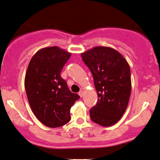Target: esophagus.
I'll return each instance as SVG.
<instances>
[{"label": "esophagus", "mask_w": 160, "mask_h": 160, "mask_svg": "<svg viewBox=\"0 0 160 160\" xmlns=\"http://www.w3.org/2000/svg\"><path fill=\"white\" fill-rule=\"evenodd\" d=\"M78 94H79V96H80V97H83V90H80V92H79Z\"/></svg>", "instance_id": "1"}]
</instances>
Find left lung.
Listing matches in <instances>:
<instances>
[{"instance_id":"1","label":"left lung","mask_w":160,"mask_h":160,"mask_svg":"<svg viewBox=\"0 0 160 160\" xmlns=\"http://www.w3.org/2000/svg\"><path fill=\"white\" fill-rule=\"evenodd\" d=\"M93 75L98 95L90 110L92 121L102 127L117 123L125 112L131 93L130 68L117 50L95 47L81 53Z\"/></svg>"}]
</instances>
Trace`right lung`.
Instances as JSON below:
<instances>
[{"label": "right lung", "mask_w": 160, "mask_h": 160, "mask_svg": "<svg viewBox=\"0 0 160 160\" xmlns=\"http://www.w3.org/2000/svg\"><path fill=\"white\" fill-rule=\"evenodd\" d=\"M71 53L58 47L38 50L31 58L24 87L33 114L43 125L56 128L70 120L72 106L80 98L71 93L60 76Z\"/></svg>", "instance_id": "obj_1"}]
</instances>
